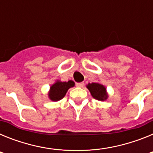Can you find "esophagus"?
Returning a JSON list of instances; mask_svg holds the SVG:
<instances>
[{"label":"esophagus","mask_w":153,"mask_h":153,"mask_svg":"<svg viewBox=\"0 0 153 153\" xmlns=\"http://www.w3.org/2000/svg\"><path fill=\"white\" fill-rule=\"evenodd\" d=\"M76 86H78V87H83L84 86V83L83 82H81V83H76Z\"/></svg>","instance_id":"34e87169"}]
</instances>
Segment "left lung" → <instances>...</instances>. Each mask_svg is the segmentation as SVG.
Here are the masks:
<instances>
[{"label":"left lung","mask_w":153,"mask_h":153,"mask_svg":"<svg viewBox=\"0 0 153 153\" xmlns=\"http://www.w3.org/2000/svg\"><path fill=\"white\" fill-rule=\"evenodd\" d=\"M86 88L94 99L99 101H105L109 97L106 86L100 83H92L86 85Z\"/></svg>","instance_id":"left-lung-1"}]
</instances>
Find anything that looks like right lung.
Returning a JSON list of instances; mask_svg holds the SVG:
<instances>
[{
  "label": "right lung",
  "mask_w": 153,
  "mask_h": 153,
  "mask_svg": "<svg viewBox=\"0 0 153 153\" xmlns=\"http://www.w3.org/2000/svg\"><path fill=\"white\" fill-rule=\"evenodd\" d=\"M75 86V83L73 80H69L67 82H63L61 80H56L50 86V90L48 92V97L51 100L56 102L63 98L67 92L71 87Z\"/></svg>",
  "instance_id": "right-lung-1"
}]
</instances>
